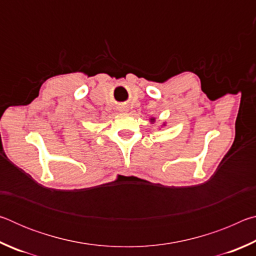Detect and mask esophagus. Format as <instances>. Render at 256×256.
I'll return each instance as SVG.
<instances>
[{"label":"esophagus","instance_id":"esophagus-1","mask_svg":"<svg viewBox=\"0 0 256 256\" xmlns=\"http://www.w3.org/2000/svg\"><path fill=\"white\" fill-rule=\"evenodd\" d=\"M120 110H122V112H126L128 108H126V107H120Z\"/></svg>","mask_w":256,"mask_h":256}]
</instances>
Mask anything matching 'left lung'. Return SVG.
I'll return each instance as SVG.
<instances>
[{"mask_svg":"<svg viewBox=\"0 0 256 256\" xmlns=\"http://www.w3.org/2000/svg\"><path fill=\"white\" fill-rule=\"evenodd\" d=\"M151 120H154V118H151Z\"/></svg>","mask_w":256,"mask_h":256,"instance_id":"left-lung-1","label":"left lung"}]
</instances>
